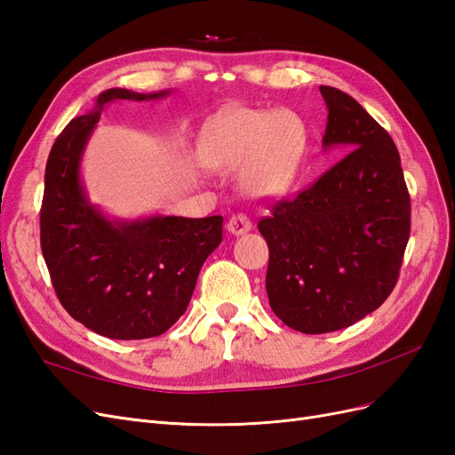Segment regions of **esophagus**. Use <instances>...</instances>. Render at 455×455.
Instances as JSON below:
<instances>
[{"mask_svg": "<svg viewBox=\"0 0 455 455\" xmlns=\"http://www.w3.org/2000/svg\"><path fill=\"white\" fill-rule=\"evenodd\" d=\"M251 229H252V222L249 220V216L243 214V212L233 214L228 220V231L233 233V235H243V233L251 231Z\"/></svg>", "mask_w": 455, "mask_h": 455, "instance_id": "obj_1", "label": "esophagus"}]
</instances>
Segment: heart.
I'll use <instances>...</instances> for the list:
<instances>
[{"instance_id": "obj_1", "label": "heart", "mask_w": 455, "mask_h": 455, "mask_svg": "<svg viewBox=\"0 0 455 455\" xmlns=\"http://www.w3.org/2000/svg\"><path fill=\"white\" fill-rule=\"evenodd\" d=\"M306 125L291 109L237 108L220 119L204 146L212 169L243 164L239 182L259 199H275L292 188L306 149Z\"/></svg>"}]
</instances>
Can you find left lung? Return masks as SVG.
<instances>
[{
  "instance_id": "1",
  "label": "left lung",
  "mask_w": 455,
  "mask_h": 455,
  "mask_svg": "<svg viewBox=\"0 0 455 455\" xmlns=\"http://www.w3.org/2000/svg\"><path fill=\"white\" fill-rule=\"evenodd\" d=\"M321 94L323 146L347 154L258 222L269 246V306L304 334L334 332L378 309L410 237V196L389 132L353 96L326 85Z\"/></svg>"
}]
</instances>
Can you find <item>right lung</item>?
Returning <instances> with one entry per match:
<instances>
[{
  "mask_svg": "<svg viewBox=\"0 0 455 455\" xmlns=\"http://www.w3.org/2000/svg\"><path fill=\"white\" fill-rule=\"evenodd\" d=\"M167 94L100 92L92 112L68 123L47 159L39 237L54 292L76 321L112 339L167 332L188 309L204 259L222 243V216L108 220L79 180L81 156L104 104Z\"/></svg>",
  "mask_w": 455,
  "mask_h": 455,
  "instance_id": "add662e5",
  "label": "right lung"
}]
</instances>
